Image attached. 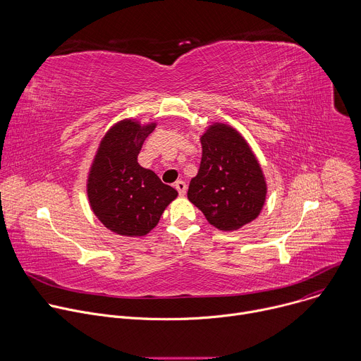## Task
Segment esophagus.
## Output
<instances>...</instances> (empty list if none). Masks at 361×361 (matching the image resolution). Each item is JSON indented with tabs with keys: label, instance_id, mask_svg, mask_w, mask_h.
<instances>
[{
	"label": "esophagus",
	"instance_id": "obj_1",
	"mask_svg": "<svg viewBox=\"0 0 361 361\" xmlns=\"http://www.w3.org/2000/svg\"><path fill=\"white\" fill-rule=\"evenodd\" d=\"M174 187L177 188V191H178V194H180L181 197H184V195H185V191H187V185H185V183H184L183 180H177V181L174 183Z\"/></svg>",
	"mask_w": 361,
	"mask_h": 361
}]
</instances>
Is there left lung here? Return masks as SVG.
Masks as SVG:
<instances>
[{"label":"left lung","instance_id":"left-lung-1","mask_svg":"<svg viewBox=\"0 0 361 361\" xmlns=\"http://www.w3.org/2000/svg\"><path fill=\"white\" fill-rule=\"evenodd\" d=\"M202 156L187 197L219 230L234 231L259 217L267 194L262 167L233 127L214 123L201 138Z\"/></svg>","mask_w":361,"mask_h":361}]
</instances>
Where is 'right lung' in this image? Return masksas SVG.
Listing matches in <instances>:
<instances>
[{
    "instance_id": "1",
    "label": "right lung",
    "mask_w": 361,
    "mask_h": 361,
    "mask_svg": "<svg viewBox=\"0 0 361 361\" xmlns=\"http://www.w3.org/2000/svg\"><path fill=\"white\" fill-rule=\"evenodd\" d=\"M156 123L141 126L123 120L101 140L87 181L91 210L113 233L141 237L160 221L167 205L178 195L159 176L142 169L137 157Z\"/></svg>"
}]
</instances>
